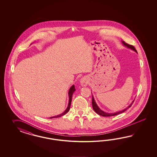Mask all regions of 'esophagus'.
<instances>
[{
	"label": "esophagus",
	"instance_id": "esophagus-1",
	"mask_svg": "<svg viewBox=\"0 0 157 157\" xmlns=\"http://www.w3.org/2000/svg\"><path fill=\"white\" fill-rule=\"evenodd\" d=\"M80 83H81V85L82 86H86L88 84V80L87 78L86 77H83L80 80Z\"/></svg>",
	"mask_w": 157,
	"mask_h": 157
}]
</instances>
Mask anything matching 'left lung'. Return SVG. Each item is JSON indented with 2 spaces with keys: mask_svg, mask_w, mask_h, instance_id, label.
Segmentation results:
<instances>
[{
  "mask_svg": "<svg viewBox=\"0 0 157 157\" xmlns=\"http://www.w3.org/2000/svg\"><path fill=\"white\" fill-rule=\"evenodd\" d=\"M121 43L123 44L124 46L126 47L127 48H128L129 49H131V50H132L133 51H135V52H137V51L136 50V49L135 48V47L132 46V45H129L128 44H127L126 43H125L124 41H121ZM93 95V94H92ZM133 101L131 102V104L129 105V106H128L126 108H125L124 109L122 110H120L119 112H114V113H107V112H105L104 111H103L101 109L99 106L97 105L96 102L95 101V100L94 98V97L93 95H92V105H93V109H94V110L95 111V112L97 113V114H99L100 116H104V117H109V116H116V115H117V114H120V113H122L124 112H125L126 110L127 109H128L129 108H130L131 106V105L133 104Z\"/></svg>",
  "mask_w": 157,
  "mask_h": 157,
  "instance_id": "1",
  "label": "left lung"
}]
</instances>
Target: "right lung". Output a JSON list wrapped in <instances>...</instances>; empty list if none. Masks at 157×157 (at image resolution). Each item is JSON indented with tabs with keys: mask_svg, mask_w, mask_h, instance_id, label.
<instances>
[{
	"mask_svg": "<svg viewBox=\"0 0 157 157\" xmlns=\"http://www.w3.org/2000/svg\"><path fill=\"white\" fill-rule=\"evenodd\" d=\"M75 91V86L74 85L72 86L70 88L69 91H68V97H69V101H68V106L67 108L66 109L64 110V112H63L61 114H59L57 116H53V117H49V119H52V118H57V117H61L62 116L64 115V114L67 113L70 108V106H71V104L72 101V94L74 93V92Z\"/></svg>",
	"mask_w": 157,
	"mask_h": 157,
	"instance_id": "right-lung-1",
	"label": "right lung"
}]
</instances>
